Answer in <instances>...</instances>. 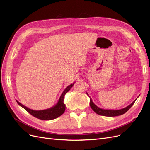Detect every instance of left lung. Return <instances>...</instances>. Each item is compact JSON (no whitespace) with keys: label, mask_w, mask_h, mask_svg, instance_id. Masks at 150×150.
I'll return each instance as SVG.
<instances>
[{"label":"left lung","mask_w":150,"mask_h":150,"mask_svg":"<svg viewBox=\"0 0 150 150\" xmlns=\"http://www.w3.org/2000/svg\"><path fill=\"white\" fill-rule=\"evenodd\" d=\"M88 96H89L88 94L87 93ZM137 100V99L135 100L130 104L129 106H128L127 107L121 109V110H103V109H101L100 108L98 107L96 105H95L94 104V103L92 101L91 98H90V106L91 108H92V110L96 113L98 115H101V116H110V117H113V116H120L121 115H123L126 112L128 111L129 108L132 106L135 101Z\"/></svg>","instance_id":"8db88e82"}]
</instances>
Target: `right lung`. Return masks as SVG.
<instances>
[{
    "label": "right lung",
    "instance_id": "obj_1",
    "mask_svg": "<svg viewBox=\"0 0 150 150\" xmlns=\"http://www.w3.org/2000/svg\"><path fill=\"white\" fill-rule=\"evenodd\" d=\"M74 83L72 84L69 86H68L64 90V91L62 93L61 95V96L59 98V99L56 104V105L54 106L47 109V110H40V111H35L30 110V109L27 108L26 106H24V105L19 103V101H17L19 105L22 106L24 109L28 111L29 113L33 116L37 118L39 120H51L56 119L59 116H61L63 113L64 112L65 110H66V106L64 103V98L65 94L69 91L70 89L73 86Z\"/></svg>",
    "mask_w": 150,
    "mask_h": 150
}]
</instances>
